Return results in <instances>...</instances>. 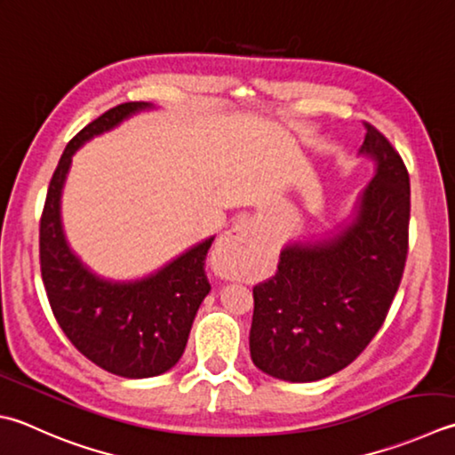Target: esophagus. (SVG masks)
<instances>
[{
  "instance_id": "1",
  "label": "esophagus",
  "mask_w": 455,
  "mask_h": 455,
  "mask_svg": "<svg viewBox=\"0 0 455 455\" xmlns=\"http://www.w3.org/2000/svg\"><path fill=\"white\" fill-rule=\"evenodd\" d=\"M248 244H251V225L240 222V225H236L233 230H228V233H225V236L219 240L217 251L225 258H236L238 254L248 251Z\"/></svg>"
}]
</instances>
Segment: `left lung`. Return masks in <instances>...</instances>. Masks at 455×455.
<instances>
[{
    "label": "left lung",
    "instance_id": "left-lung-1",
    "mask_svg": "<svg viewBox=\"0 0 455 455\" xmlns=\"http://www.w3.org/2000/svg\"><path fill=\"white\" fill-rule=\"evenodd\" d=\"M359 154L377 173L339 233L293 243L278 272L254 286L251 357L262 372L311 382L345 369L385 323L403 280L411 222V177L403 157L364 122Z\"/></svg>",
    "mask_w": 455,
    "mask_h": 455
}]
</instances>
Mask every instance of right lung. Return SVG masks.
<instances>
[{"label": "right lung", "instance_id": "obj_1", "mask_svg": "<svg viewBox=\"0 0 455 455\" xmlns=\"http://www.w3.org/2000/svg\"><path fill=\"white\" fill-rule=\"evenodd\" d=\"M148 102L118 104L68 141L52 173L39 227L41 275L52 315L76 349L126 379L162 375L181 359L201 301L211 290L204 258L215 236L141 280L112 282L88 270L62 233L60 193L75 151L118 126Z\"/></svg>", "mask_w": 455, "mask_h": 455}]
</instances>
